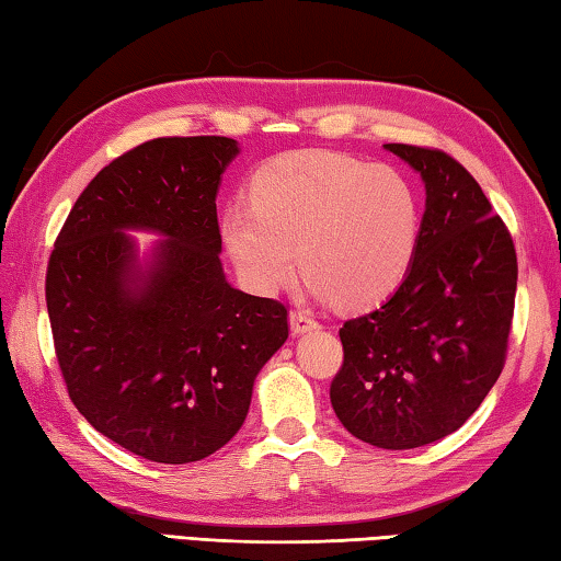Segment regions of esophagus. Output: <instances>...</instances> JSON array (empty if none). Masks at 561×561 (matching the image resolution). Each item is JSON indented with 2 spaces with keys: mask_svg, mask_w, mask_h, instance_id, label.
<instances>
[{
  "mask_svg": "<svg viewBox=\"0 0 561 561\" xmlns=\"http://www.w3.org/2000/svg\"><path fill=\"white\" fill-rule=\"evenodd\" d=\"M318 328H320V322L310 310H293L290 312L293 335H302V332H310V330H318Z\"/></svg>",
  "mask_w": 561,
  "mask_h": 561,
  "instance_id": "34e87169",
  "label": "esophagus"
}]
</instances>
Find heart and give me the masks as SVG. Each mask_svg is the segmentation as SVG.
Here are the masks:
<instances>
[{
    "mask_svg": "<svg viewBox=\"0 0 561 561\" xmlns=\"http://www.w3.org/2000/svg\"><path fill=\"white\" fill-rule=\"evenodd\" d=\"M249 196L251 206L221 214V239L253 290L288 286L300 259L312 290L345 308H365L389 296L414 259L419 199L389 164L322 150L288 152L253 174Z\"/></svg>",
    "mask_w": 561,
    "mask_h": 561,
    "instance_id": "obj_1",
    "label": "heart"
}]
</instances>
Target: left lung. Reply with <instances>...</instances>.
Returning <instances> with one entry per match:
<instances>
[{
  "mask_svg": "<svg viewBox=\"0 0 561 561\" xmlns=\"http://www.w3.org/2000/svg\"><path fill=\"white\" fill-rule=\"evenodd\" d=\"M426 184L414 261L394 296L340 328L330 401L352 436L389 450L454 434L507 357L517 253L463 164L436 147L387 145Z\"/></svg>",
  "mask_w": 561,
  "mask_h": 561,
  "instance_id": "left-lung-1",
  "label": "left lung"
}]
</instances>
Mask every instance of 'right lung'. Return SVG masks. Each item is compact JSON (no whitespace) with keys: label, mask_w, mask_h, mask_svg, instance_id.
Wrapping results in <instances>:
<instances>
[{"label":"right lung","mask_w":561,"mask_h":561,"mask_svg":"<svg viewBox=\"0 0 561 561\" xmlns=\"http://www.w3.org/2000/svg\"><path fill=\"white\" fill-rule=\"evenodd\" d=\"M231 137H157L78 196L46 268L68 397L88 424L154 463L229 444L253 379L288 340V308L226 283L216 190ZM125 228L168 236L145 274Z\"/></svg>","instance_id":"add662e5"}]
</instances>
